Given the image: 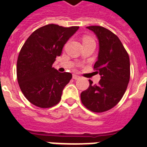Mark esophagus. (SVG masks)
Masks as SVG:
<instances>
[{"label":"esophagus","instance_id":"esophagus-1","mask_svg":"<svg viewBox=\"0 0 147 147\" xmlns=\"http://www.w3.org/2000/svg\"><path fill=\"white\" fill-rule=\"evenodd\" d=\"M80 76H79L78 75L76 74H73V79H74V80H78V79H80Z\"/></svg>","mask_w":147,"mask_h":147}]
</instances>
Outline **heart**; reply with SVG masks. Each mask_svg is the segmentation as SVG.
Masks as SVG:
<instances>
[{"instance_id":"1","label":"heart","mask_w":147,"mask_h":147,"mask_svg":"<svg viewBox=\"0 0 147 147\" xmlns=\"http://www.w3.org/2000/svg\"><path fill=\"white\" fill-rule=\"evenodd\" d=\"M90 41H94V40H93L91 37H88V36H87V37H85L84 38H83V42H90Z\"/></svg>"}]
</instances>
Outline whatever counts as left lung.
Returning a JSON list of instances; mask_svg holds the SVG:
<instances>
[{"label": "left lung", "mask_w": 147, "mask_h": 147, "mask_svg": "<svg viewBox=\"0 0 147 147\" xmlns=\"http://www.w3.org/2000/svg\"><path fill=\"white\" fill-rule=\"evenodd\" d=\"M87 28L96 34L99 42L98 60L93 68L101 80L98 85L89 80L88 88L81 93V101L92 112H105L120 102L127 90L130 77L129 57L121 40L111 31L99 26Z\"/></svg>", "instance_id": "1"}]
</instances>
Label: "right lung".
Listing matches in <instances>:
<instances>
[{
  "instance_id": "1",
  "label": "right lung",
  "mask_w": 147,
  "mask_h": 147,
  "mask_svg": "<svg viewBox=\"0 0 147 147\" xmlns=\"http://www.w3.org/2000/svg\"><path fill=\"white\" fill-rule=\"evenodd\" d=\"M79 26L49 24L35 30L20 49L17 78L22 93L34 105L49 108L57 105L62 90L72 78L52 67L62 48Z\"/></svg>"
}]
</instances>
